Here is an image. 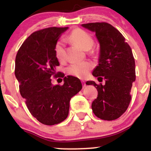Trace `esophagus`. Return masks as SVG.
I'll use <instances>...</instances> for the list:
<instances>
[{
	"label": "esophagus",
	"instance_id": "obj_1",
	"mask_svg": "<svg viewBox=\"0 0 151 151\" xmlns=\"http://www.w3.org/2000/svg\"><path fill=\"white\" fill-rule=\"evenodd\" d=\"M81 83H82V86L83 87H85L86 86V82L84 81H81Z\"/></svg>",
	"mask_w": 151,
	"mask_h": 151
}]
</instances>
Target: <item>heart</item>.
<instances>
[{"label":"heart","mask_w":151,"mask_h":151,"mask_svg":"<svg viewBox=\"0 0 151 151\" xmlns=\"http://www.w3.org/2000/svg\"><path fill=\"white\" fill-rule=\"evenodd\" d=\"M69 40L77 44L82 49L88 50L93 45V40L91 35L81 29L72 30L69 35ZM55 54L58 60H62L65 56V44L63 40H59L55 46ZM92 68V64L89 62L72 64L67 67V71L71 75L84 79Z\"/></svg>","instance_id":"obj_1"}]
</instances>
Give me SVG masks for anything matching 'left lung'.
Segmentation results:
<instances>
[{"label": "left lung", "mask_w": 151, "mask_h": 151, "mask_svg": "<svg viewBox=\"0 0 151 151\" xmlns=\"http://www.w3.org/2000/svg\"><path fill=\"white\" fill-rule=\"evenodd\" d=\"M81 26L95 32L100 45L99 64L92 74L105 84L88 81L98 91L91 109L102 120L118 119L127 110L131 99V89L136 80L135 60L131 47L125 37L114 26L107 22H90Z\"/></svg>", "instance_id": "1"}]
</instances>
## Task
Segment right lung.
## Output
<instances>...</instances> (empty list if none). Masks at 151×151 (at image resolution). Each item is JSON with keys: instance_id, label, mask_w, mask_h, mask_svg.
Masks as SVG:
<instances>
[{"instance_id": "1", "label": "right lung", "mask_w": 151, "mask_h": 151, "mask_svg": "<svg viewBox=\"0 0 151 151\" xmlns=\"http://www.w3.org/2000/svg\"><path fill=\"white\" fill-rule=\"evenodd\" d=\"M68 27H51L35 31L22 43L15 58V75L19 89L25 99L29 111L38 121L52 126L67 119L71 98L82 88L75 77L64 78L63 85L52 84V77L58 76L55 67L60 65L55 46Z\"/></svg>"}]
</instances>
